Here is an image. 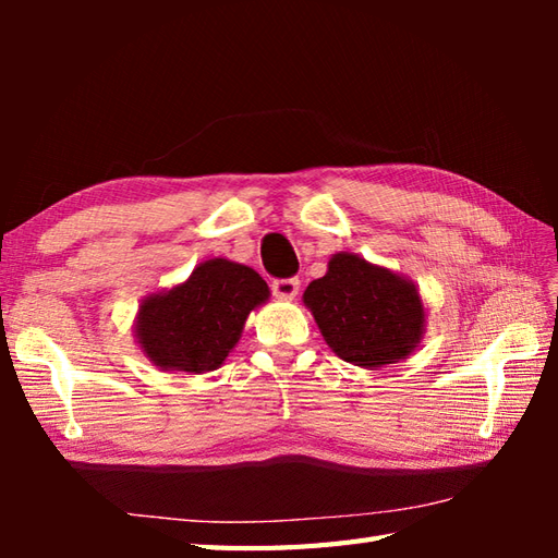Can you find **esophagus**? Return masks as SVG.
<instances>
[{
  "mask_svg": "<svg viewBox=\"0 0 558 558\" xmlns=\"http://www.w3.org/2000/svg\"><path fill=\"white\" fill-rule=\"evenodd\" d=\"M272 294L278 300H294L300 292V280L298 278H288V280H272Z\"/></svg>",
  "mask_w": 558,
  "mask_h": 558,
  "instance_id": "obj_1",
  "label": "esophagus"
}]
</instances>
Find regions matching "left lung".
Returning <instances> with one entry per match:
<instances>
[{"instance_id": "left-lung-1", "label": "left lung", "mask_w": 558, "mask_h": 558, "mask_svg": "<svg viewBox=\"0 0 558 558\" xmlns=\"http://www.w3.org/2000/svg\"><path fill=\"white\" fill-rule=\"evenodd\" d=\"M302 302L328 348L362 369L408 360L426 330L420 288L352 252L330 256L326 276L310 282Z\"/></svg>"}]
</instances>
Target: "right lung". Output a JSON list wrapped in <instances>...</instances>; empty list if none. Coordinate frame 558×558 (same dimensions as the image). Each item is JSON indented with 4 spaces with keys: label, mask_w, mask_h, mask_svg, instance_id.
I'll return each mask as SVG.
<instances>
[{
    "label": "right lung",
    "mask_w": 558,
    "mask_h": 558,
    "mask_svg": "<svg viewBox=\"0 0 558 558\" xmlns=\"http://www.w3.org/2000/svg\"><path fill=\"white\" fill-rule=\"evenodd\" d=\"M268 300L270 288L254 268L208 258L186 280L141 300L136 345L160 372H216L240 342L248 314Z\"/></svg>",
    "instance_id": "obj_1"
}]
</instances>
